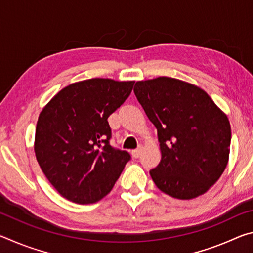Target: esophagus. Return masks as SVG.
<instances>
[{"label":"esophagus","mask_w":253,"mask_h":253,"mask_svg":"<svg viewBox=\"0 0 253 253\" xmlns=\"http://www.w3.org/2000/svg\"><path fill=\"white\" fill-rule=\"evenodd\" d=\"M142 146H138L137 147L136 149H132L131 151V155H132V157H135V158H138L139 156H140V154H142Z\"/></svg>","instance_id":"34e87169"}]
</instances>
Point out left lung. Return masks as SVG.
I'll return each instance as SVG.
<instances>
[{
    "label": "left lung",
    "mask_w": 253,
    "mask_h": 253,
    "mask_svg": "<svg viewBox=\"0 0 253 253\" xmlns=\"http://www.w3.org/2000/svg\"><path fill=\"white\" fill-rule=\"evenodd\" d=\"M134 92L157 129L162 160L149 172L155 185L179 200L204 194L228 164V117L204 90L178 79L138 81Z\"/></svg>",
    "instance_id": "8db88e82"
}]
</instances>
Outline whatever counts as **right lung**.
Masks as SVG:
<instances>
[{
	"label": "right lung",
	"instance_id": "right-lung-1",
	"mask_svg": "<svg viewBox=\"0 0 253 253\" xmlns=\"http://www.w3.org/2000/svg\"><path fill=\"white\" fill-rule=\"evenodd\" d=\"M134 81L95 78L59 91L41 111L34 152L63 198L95 203L109 193L129 153L110 145L108 117L129 97Z\"/></svg>",
	"mask_w": 253,
	"mask_h": 253
}]
</instances>
